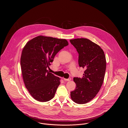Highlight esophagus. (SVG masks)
Segmentation results:
<instances>
[{"label":"esophagus","instance_id":"1","mask_svg":"<svg viewBox=\"0 0 128 128\" xmlns=\"http://www.w3.org/2000/svg\"><path fill=\"white\" fill-rule=\"evenodd\" d=\"M71 78H68V79H66V78H64V81H70L71 80Z\"/></svg>","mask_w":128,"mask_h":128}]
</instances>
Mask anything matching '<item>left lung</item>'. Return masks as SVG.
<instances>
[{"label":"left lung","instance_id":"left-lung-1","mask_svg":"<svg viewBox=\"0 0 128 128\" xmlns=\"http://www.w3.org/2000/svg\"><path fill=\"white\" fill-rule=\"evenodd\" d=\"M79 54L78 64L85 70L82 78L74 77L75 89L70 92L74 102L85 104L91 101L100 90L106 70V58L103 50L87 38L70 40Z\"/></svg>","mask_w":128,"mask_h":128}]
</instances>
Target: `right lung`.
<instances>
[{
  "label": "right lung",
  "mask_w": 128,
  "mask_h": 128,
  "mask_svg": "<svg viewBox=\"0 0 128 128\" xmlns=\"http://www.w3.org/2000/svg\"><path fill=\"white\" fill-rule=\"evenodd\" d=\"M68 45L64 39L39 36L24 46L20 56L22 79L26 88L36 100L46 102L54 98L60 78L47 68L55 55Z\"/></svg>",
  "instance_id": "obj_1"
}]
</instances>
